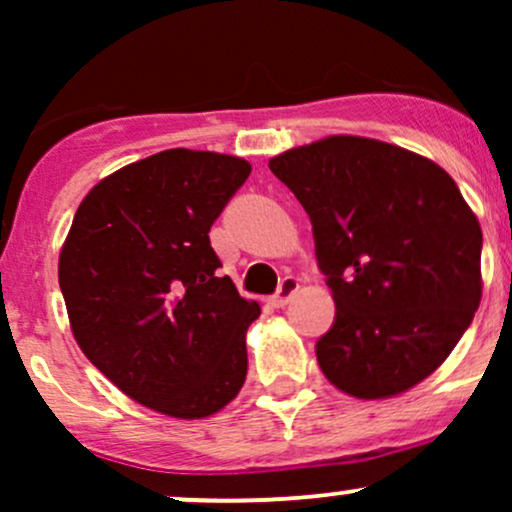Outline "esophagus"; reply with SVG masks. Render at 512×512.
<instances>
[{"instance_id": "obj_1", "label": "esophagus", "mask_w": 512, "mask_h": 512, "mask_svg": "<svg viewBox=\"0 0 512 512\" xmlns=\"http://www.w3.org/2000/svg\"><path fill=\"white\" fill-rule=\"evenodd\" d=\"M298 286H301V284H298L296 276H286V279L279 284V291H276L274 296L269 298V303H272L274 308H284V305L289 303L291 298L298 293Z\"/></svg>"}]
</instances>
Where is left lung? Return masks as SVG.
Here are the masks:
<instances>
[{"mask_svg": "<svg viewBox=\"0 0 512 512\" xmlns=\"http://www.w3.org/2000/svg\"><path fill=\"white\" fill-rule=\"evenodd\" d=\"M269 170L313 223L334 322L315 344L334 387L358 399L407 392L436 370L481 301V226L428 158L366 137H327Z\"/></svg>", "mask_w": 512, "mask_h": 512, "instance_id": "left-lung-1", "label": "left lung"}]
</instances>
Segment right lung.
I'll return each instance as SVG.
<instances>
[{"mask_svg":"<svg viewBox=\"0 0 512 512\" xmlns=\"http://www.w3.org/2000/svg\"><path fill=\"white\" fill-rule=\"evenodd\" d=\"M214 151L168 149L98 182L60 252L76 344L110 383L173 419H204L248 375L245 301L209 243L211 223L250 175Z\"/></svg>","mask_w":512,"mask_h":512,"instance_id":"1","label":"right lung"}]
</instances>
